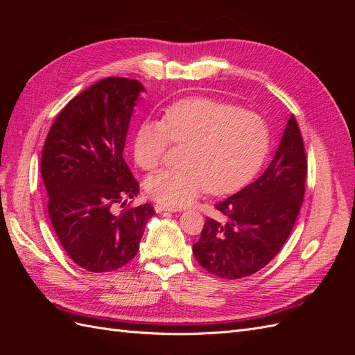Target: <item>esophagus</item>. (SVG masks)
Masks as SVG:
<instances>
[{
  "label": "esophagus",
  "mask_w": 355,
  "mask_h": 355,
  "mask_svg": "<svg viewBox=\"0 0 355 355\" xmlns=\"http://www.w3.org/2000/svg\"><path fill=\"white\" fill-rule=\"evenodd\" d=\"M154 209H155L157 213H161V211H171V213H175V211H178V209L170 207V206H164V204H155Z\"/></svg>",
  "instance_id": "34e87169"
}]
</instances>
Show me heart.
I'll list each match as a JSON object with an SVG mask.
<instances>
[{"label":"heart","instance_id":"heart-1","mask_svg":"<svg viewBox=\"0 0 355 355\" xmlns=\"http://www.w3.org/2000/svg\"><path fill=\"white\" fill-rule=\"evenodd\" d=\"M173 141L188 145L184 168L148 176V196L170 207H185L209 189L220 196L249 180L270 146V132L261 115L228 102L194 98L164 111L163 123L145 120L133 139V158L144 170L163 164Z\"/></svg>","mask_w":355,"mask_h":355}]
</instances>
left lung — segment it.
Segmentation results:
<instances>
[{
	"label": "left lung",
	"instance_id": "1",
	"mask_svg": "<svg viewBox=\"0 0 355 355\" xmlns=\"http://www.w3.org/2000/svg\"><path fill=\"white\" fill-rule=\"evenodd\" d=\"M306 155L296 118L290 115L280 145L263 175L216 204L223 220L207 218L192 245L198 263L222 278L249 277L274 259L302 206Z\"/></svg>",
	"mask_w": 355,
	"mask_h": 355
}]
</instances>
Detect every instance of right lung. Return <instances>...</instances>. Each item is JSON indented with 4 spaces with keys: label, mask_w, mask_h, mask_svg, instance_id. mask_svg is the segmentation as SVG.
Listing matches in <instances>:
<instances>
[{
    "label": "right lung",
    "mask_w": 355,
    "mask_h": 355,
    "mask_svg": "<svg viewBox=\"0 0 355 355\" xmlns=\"http://www.w3.org/2000/svg\"><path fill=\"white\" fill-rule=\"evenodd\" d=\"M144 85L130 78H103L63 108L46 137L41 175L49 214L63 249L90 272H108L130 262L155 211L142 204L115 214L139 184L123 158L128 123Z\"/></svg>",
    "instance_id": "1"
}]
</instances>
